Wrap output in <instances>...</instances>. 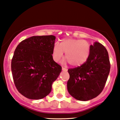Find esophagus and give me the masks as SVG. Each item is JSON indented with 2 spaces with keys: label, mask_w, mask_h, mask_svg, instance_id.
<instances>
[{
  "label": "esophagus",
  "mask_w": 120,
  "mask_h": 120,
  "mask_svg": "<svg viewBox=\"0 0 120 120\" xmlns=\"http://www.w3.org/2000/svg\"><path fill=\"white\" fill-rule=\"evenodd\" d=\"M62 70H63V71H67V69L66 68H64V67H62Z\"/></svg>",
  "instance_id": "1"
}]
</instances>
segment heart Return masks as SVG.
I'll list each match as a JSON object with an SVG mask.
<instances>
[{
    "mask_svg": "<svg viewBox=\"0 0 120 120\" xmlns=\"http://www.w3.org/2000/svg\"><path fill=\"white\" fill-rule=\"evenodd\" d=\"M91 51L90 45L83 39L67 38L63 39L58 44L54 45L52 56L56 62L60 61L64 52L67 58L66 61L74 67H79L88 60Z\"/></svg>",
    "mask_w": 120,
    "mask_h": 120,
    "instance_id": "obj_1",
    "label": "heart"
}]
</instances>
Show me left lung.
<instances>
[{"label": "left lung", "mask_w": 120, "mask_h": 120, "mask_svg": "<svg viewBox=\"0 0 120 120\" xmlns=\"http://www.w3.org/2000/svg\"><path fill=\"white\" fill-rule=\"evenodd\" d=\"M90 47L88 60L79 67L68 70V91L72 97L81 101L91 100L102 92L110 70L106 48L96 42Z\"/></svg>", "instance_id": "1"}]
</instances>
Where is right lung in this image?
<instances>
[{
    "instance_id": "1",
    "label": "right lung",
    "mask_w": 120,
    "mask_h": 120,
    "mask_svg": "<svg viewBox=\"0 0 120 120\" xmlns=\"http://www.w3.org/2000/svg\"><path fill=\"white\" fill-rule=\"evenodd\" d=\"M56 37L34 36L21 41L11 60L13 80L18 91L28 99H41L49 95L61 72L53 60Z\"/></svg>"
}]
</instances>
